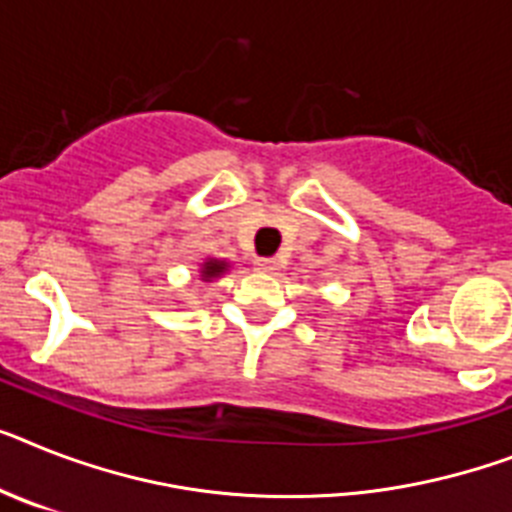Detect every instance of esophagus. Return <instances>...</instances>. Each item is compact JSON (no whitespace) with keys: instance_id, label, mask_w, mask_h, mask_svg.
<instances>
[{"instance_id":"34e87169","label":"esophagus","mask_w":512,"mask_h":512,"mask_svg":"<svg viewBox=\"0 0 512 512\" xmlns=\"http://www.w3.org/2000/svg\"><path fill=\"white\" fill-rule=\"evenodd\" d=\"M253 266H256V269H259V272H264V274H272V272H277V269H280L277 259H256V261H253Z\"/></svg>"}]
</instances>
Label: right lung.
Here are the masks:
<instances>
[{
	"label": "right lung",
	"instance_id": "right-lung-1",
	"mask_svg": "<svg viewBox=\"0 0 512 512\" xmlns=\"http://www.w3.org/2000/svg\"><path fill=\"white\" fill-rule=\"evenodd\" d=\"M227 272V261H219V259H209L201 264V277H204L206 282L214 280V277H219V274Z\"/></svg>",
	"mask_w": 512,
	"mask_h": 512
}]
</instances>
